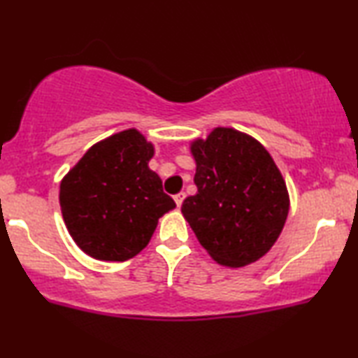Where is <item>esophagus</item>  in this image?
<instances>
[{
    "instance_id": "1",
    "label": "esophagus",
    "mask_w": 358,
    "mask_h": 358,
    "mask_svg": "<svg viewBox=\"0 0 358 358\" xmlns=\"http://www.w3.org/2000/svg\"><path fill=\"white\" fill-rule=\"evenodd\" d=\"M185 193H183V191H180V193L178 194H175L173 196V199H175V203H177V206H178V208H180V206L181 204H183V199H185Z\"/></svg>"
}]
</instances>
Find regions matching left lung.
<instances>
[{
  "mask_svg": "<svg viewBox=\"0 0 358 358\" xmlns=\"http://www.w3.org/2000/svg\"><path fill=\"white\" fill-rule=\"evenodd\" d=\"M198 193L181 213L199 243L219 264L241 268L273 248L289 214V191L280 170L251 136L214 128L191 143Z\"/></svg>",
  "mask_w": 358,
  "mask_h": 358,
  "instance_id": "1",
  "label": "left lung"
}]
</instances>
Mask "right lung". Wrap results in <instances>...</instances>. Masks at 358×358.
Listing matches in <instances>:
<instances>
[{
    "mask_svg": "<svg viewBox=\"0 0 358 358\" xmlns=\"http://www.w3.org/2000/svg\"><path fill=\"white\" fill-rule=\"evenodd\" d=\"M152 143L131 128L94 144L59 185L66 229L85 255L127 261L148 246L159 219L175 208L149 169Z\"/></svg>",
    "mask_w": 358,
    "mask_h": 358,
    "instance_id": "1",
    "label": "right lung"
}]
</instances>
